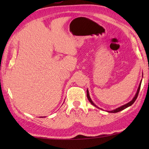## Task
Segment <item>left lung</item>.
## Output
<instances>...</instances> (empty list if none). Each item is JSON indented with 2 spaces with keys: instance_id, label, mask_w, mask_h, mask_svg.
Here are the masks:
<instances>
[{
  "instance_id": "left-lung-1",
  "label": "left lung",
  "mask_w": 149,
  "mask_h": 149,
  "mask_svg": "<svg viewBox=\"0 0 149 149\" xmlns=\"http://www.w3.org/2000/svg\"><path fill=\"white\" fill-rule=\"evenodd\" d=\"M141 81L140 84H139V88H138V89H137V93H136L135 96L134 97V98H133L132 101H130V102H128L127 104H126L123 105V106H122V107L118 108H116V109H115V110H114L109 111V112H111V113H116V112H120V111H121V110H124L125 108H127L128 107H130V106H131V105H132V104H133V103H134V102L135 101V100H136V99H137V97H138L139 92V90H140V88H141ZM87 97L88 100H89V102H90L91 103V104H92L93 106H95V107H97V108H99V107H97V105L94 104V102H93L92 101V100H91V98H90V97H89V91H88V90H87Z\"/></svg>"
}]
</instances>
